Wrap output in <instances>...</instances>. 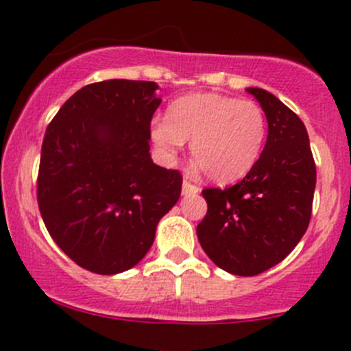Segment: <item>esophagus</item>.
I'll return each instance as SVG.
<instances>
[{
    "label": "esophagus",
    "mask_w": 351,
    "mask_h": 351,
    "mask_svg": "<svg viewBox=\"0 0 351 351\" xmlns=\"http://www.w3.org/2000/svg\"><path fill=\"white\" fill-rule=\"evenodd\" d=\"M200 192V186L195 185V183L189 182V180H185L183 182V186H182V193L183 195H195V193Z\"/></svg>",
    "instance_id": "obj_1"
}]
</instances>
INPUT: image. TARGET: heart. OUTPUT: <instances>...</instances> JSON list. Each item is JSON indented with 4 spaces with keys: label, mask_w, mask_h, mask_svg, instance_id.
<instances>
[{
    "label": "heart",
    "mask_w": 351,
    "mask_h": 351,
    "mask_svg": "<svg viewBox=\"0 0 351 351\" xmlns=\"http://www.w3.org/2000/svg\"><path fill=\"white\" fill-rule=\"evenodd\" d=\"M151 139L162 156L175 158L185 141L190 154L215 183H232L253 169L267 139V117L251 100L192 93L168 107V119L151 122Z\"/></svg>",
    "instance_id": "b5f03b06"
}]
</instances>
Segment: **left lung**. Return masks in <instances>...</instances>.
Masks as SVG:
<instances>
[{"label": "left lung", "instance_id": "1", "mask_svg": "<svg viewBox=\"0 0 351 351\" xmlns=\"http://www.w3.org/2000/svg\"><path fill=\"white\" fill-rule=\"evenodd\" d=\"M268 120V137L250 173L229 189H204L207 214L197 236L222 270L253 277L297 246L313 212L316 162L306 125L275 95L247 88Z\"/></svg>", "mask_w": 351, "mask_h": 351}]
</instances>
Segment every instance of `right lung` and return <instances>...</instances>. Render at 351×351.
Here are the masks:
<instances>
[{
	"mask_svg": "<svg viewBox=\"0 0 351 351\" xmlns=\"http://www.w3.org/2000/svg\"><path fill=\"white\" fill-rule=\"evenodd\" d=\"M153 81L108 80L77 90L45 130L37 176L40 215L56 244L84 270L113 275L153 246L183 176L154 165Z\"/></svg>",
	"mask_w": 351,
	"mask_h": 351,
	"instance_id": "obj_1",
	"label": "right lung"
}]
</instances>
